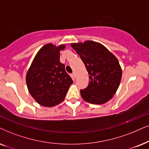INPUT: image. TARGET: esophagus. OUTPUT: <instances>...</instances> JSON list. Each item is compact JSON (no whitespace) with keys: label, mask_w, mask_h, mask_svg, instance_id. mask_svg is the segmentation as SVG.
Segmentation results:
<instances>
[{"label":"esophagus","mask_w":149,"mask_h":149,"mask_svg":"<svg viewBox=\"0 0 149 149\" xmlns=\"http://www.w3.org/2000/svg\"><path fill=\"white\" fill-rule=\"evenodd\" d=\"M72 76H73V78H76V72H73V73H72Z\"/></svg>","instance_id":"34e87169"}]
</instances>
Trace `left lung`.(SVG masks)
I'll list each match as a JSON object with an SVG mask.
<instances>
[{"instance_id":"left-lung-1","label":"left lung","mask_w":149,"mask_h":149,"mask_svg":"<svg viewBox=\"0 0 149 149\" xmlns=\"http://www.w3.org/2000/svg\"><path fill=\"white\" fill-rule=\"evenodd\" d=\"M89 75L86 88L80 90L82 99L93 104L110 100L119 86L122 70L118 59L106 47L92 41L72 43Z\"/></svg>"}]
</instances>
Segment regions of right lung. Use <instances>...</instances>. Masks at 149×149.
<instances>
[{
	"mask_svg": "<svg viewBox=\"0 0 149 149\" xmlns=\"http://www.w3.org/2000/svg\"><path fill=\"white\" fill-rule=\"evenodd\" d=\"M65 47V45H45L27 72L26 80L30 94L43 106L52 107L62 102L73 83L65 65L60 62V51Z\"/></svg>",
	"mask_w": 149,
	"mask_h": 149,
	"instance_id": "1",
	"label": "right lung"
}]
</instances>
